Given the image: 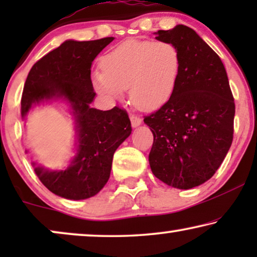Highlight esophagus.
I'll return each instance as SVG.
<instances>
[{
  "label": "esophagus",
  "mask_w": 257,
  "mask_h": 257,
  "mask_svg": "<svg viewBox=\"0 0 257 257\" xmlns=\"http://www.w3.org/2000/svg\"><path fill=\"white\" fill-rule=\"evenodd\" d=\"M130 119H131L132 127H138V126L142 124V119H140L139 117H137V115H135V114H132L131 117H130Z\"/></svg>",
  "instance_id": "34e87169"
}]
</instances>
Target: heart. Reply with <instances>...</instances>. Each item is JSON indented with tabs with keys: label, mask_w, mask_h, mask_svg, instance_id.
<instances>
[{
	"label": "heart",
	"mask_w": 257,
	"mask_h": 257,
	"mask_svg": "<svg viewBox=\"0 0 257 257\" xmlns=\"http://www.w3.org/2000/svg\"><path fill=\"white\" fill-rule=\"evenodd\" d=\"M92 72V84L101 96L117 99L128 89L137 107L154 110L170 99L180 73V52L166 41L130 40L112 49Z\"/></svg>",
	"instance_id": "b5f03b06"
}]
</instances>
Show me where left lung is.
Masks as SVG:
<instances>
[{
  "label": "left lung",
  "mask_w": 257,
  "mask_h": 257,
  "mask_svg": "<svg viewBox=\"0 0 257 257\" xmlns=\"http://www.w3.org/2000/svg\"><path fill=\"white\" fill-rule=\"evenodd\" d=\"M154 34L178 48L181 66L170 99L144 118L154 137L150 166L166 185L191 189L213 177L230 149L234 98L222 61L194 30L178 24Z\"/></svg>",
  "instance_id": "left-lung-1"
}]
</instances>
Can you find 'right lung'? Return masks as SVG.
I'll list each match as a JSON object with an SVG mask.
<instances>
[{
    "label": "right lung",
    "mask_w": 257,
    "mask_h": 257,
    "mask_svg": "<svg viewBox=\"0 0 257 257\" xmlns=\"http://www.w3.org/2000/svg\"><path fill=\"white\" fill-rule=\"evenodd\" d=\"M113 40L65 41L35 63L24 84L22 119L37 105L61 100L69 105L75 121V157L66 168L49 170L33 163L42 184L61 198L84 200L99 193L110 178L115 150L132 132L125 110L114 106L101 111L90 106L96 96L91 65Z\"/></svg>",
    "instance_id": "add662e5"
}]
</instances>
